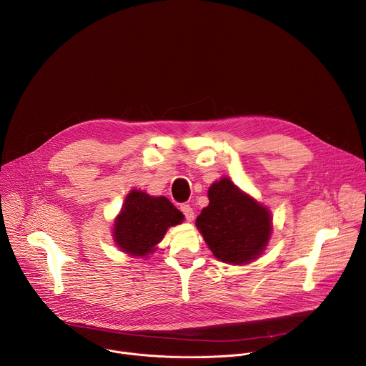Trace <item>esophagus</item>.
<instances>
[{"label": "esophagus", "mask_w": 366, "mask_h": 366, "mask_svg": "<svg viewBox=\"0 0 366 366\" xmlns=\"http://www.w3.org/2000/svg\"><path fill=\"white\" fill-rule=\"evenodd\" d=\"M181 212L184 213V216H185V219H187L188 222L192 221V219H194V210H192V207L189 204H181Z\"/></svg>", "instance_id": "1"}]
</instances>
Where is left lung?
Here are the masks:
<instances>
[{"label":"left lung","mask_w":366,"mask_h":366,"mask_svg":"<svg viewBox=\"0 0 366 366\" xmlns=\"http://www.w3.org/2000/svg\"><path fill=\"white\" fill-rule=\"evenodd\" d=\"M209 206L196 225L212 253L225 263L242 264L257 259L272 232L269 210L242 192L229 178L210 185Z\"/></svg>","instance_id":"left-lung-1"}]
</instances>
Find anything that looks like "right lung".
<instances>
[{"label":"right lung","mask_w":366,"mask_h":366,"mask_svg":"<svg viewBox=\"0 0 366 366\" xmlns=\"http://www.w3.org/2000/svg\"><path fill=\"white\" fill-rule=\"evenodd\" d=\"M182 221L184 214L166 197L132 189L114 221L113 238L122 252L145 257L156 250L169 227Z\"/></svg>","instance_id":"right-lung-1"}]
</instances>
